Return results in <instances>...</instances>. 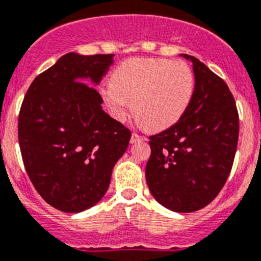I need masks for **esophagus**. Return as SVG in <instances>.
<instances>
[{"label": "esophagus", "mask_w": 261, "mask_h": 261, "mask_svg": "<svg viewBox=\"0 0 261 261\" xmlns=\"http://www.w3.org/2000/svg\"><path fill=\"white\" fill-rule=\"evenodd\" d=\"M144 140H146V137H142V135H139V134L134 133L133 135H131L130 143L134 144V143H138V142H144Z\"/></svg>", "instance_id": "obj_1"}]
</instances>
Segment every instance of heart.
<instances>
[{
  "label": "heart",
  "instance_id": "heart-1",
  "mask_svg": "<svg viewBox=\"0 0 261 261\" xmlns=\"http://www.w3.org/2000/svg\"><path fill=\"white\" fill-rule=\"evenodd\" d=\"M196 80L189 65L167 59L133 58L113 69L110 83L99 88L109 113L124 121L131 108L151 130L173 126L193 99Z\"/></svg>",
  "mask_w": 261,
  "mask_h": 261
}]
</instances>
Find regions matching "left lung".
<instances>
[{
  "instance_id": "obj_1",
  "label": "left lung",
  "mask_w": 261,
  "mask_h": 261,
  "mask_svg": "<svg viewBox=\"0 0 261 261\" xmlns=\"http://www.w3.org/2000/svg\"><path fill=\"white\" fill-rule=\"evenodd\" d=\"M193 99L180 121L149 137L146 181L167 209L192 213L209 205L225 185L237 152L239 117L226 83L194 56Z\"/></svg>"
}]
</instances>
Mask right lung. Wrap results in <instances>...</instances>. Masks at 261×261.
Masks as SVG:
<instances>
[{"mask_svg": "<svg viewBox=\"0 0 261 261\" xmlns=\"http://www.w3.org/2000/svg\"><path fill=\"white\" fill-rule=\"evenodd\" d=\"M110 55L69 52L36 77L18 121L24 168L42 198L64 213L90 209L105 196L131 133L102 110L96 88Z\"/></svg>", "mask_w": 261, "mask_h": 261, "instance_id": "obj_1", "label": "right lung"}]
</instances>
